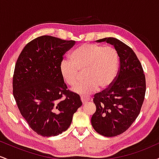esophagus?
Masks as SVG:
<instances>
[{"mask_svg":"<svg viewBox=\"0 0 159 159\" xmlns=\"http://www.w3.org/2000/svg\"><path fill=\"white\" fill-rule=\"evenodd\" d=\"M81 100L82 102L85 103V102H87L90 101V97H87V96H81Z\"/></svg>","mask_w":159,"mask_h":159,"instance_id":"1","label":"esophagus"}]
</instances>
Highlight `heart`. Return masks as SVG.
Here are the masks:
<instances>
[{"label":"heart","instance_id":"b5f03b06","mask_svg":"<svg viewBox=\"0 0 159 159\" xmlns=\"http://www.w3.org/2000/svg\"><path fill=\"white\" fill-rule=\"evenodd\" d=\"M71 60H63L61 72L66 83L73 87L79 81L81 72L85 80L76 86L78 93L94 92L98 87L105 90L114 83L119 69V54L112 46L86 43L72 54Z\"/></svg>","mask_w":159,"mask_h":159}]
</instances>
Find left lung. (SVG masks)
<instances>
[{"instance_id":"left-lung-1","label":"left lung","mask_w":159,"mask_h":159,"mask_svg":"<svg viewBox=\"0 0 159 159\" xmlns=\"http://www.w3.org/2000/svg\"><path fill=\"white\" fill-rule=\"evenodd\" d=\"M113 45L120 57V67L114 83L94 95L96 112L91 124L96 132L114 137L127 130L140 114L146 93L143 67L134 51L116 38L97 40Z\"/></svg>"}]
</instances>
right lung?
Returning a JSON list of instances; mask_svg holds the SVG:
<instances>
[{"instance_id":"right-lung-1","label":"right lung","mask_w":159,"mask_h":159,"mask_svg":"<svg viewBox=\"0 0 159 159\" xmlns=\"http://www.w3.org/2000/svg\"><path fill=\"white\" fill-rule=\"evenodd\" d=\"M75 43L52 36H39L25 45L16 61L13 96L29 126L43 137L67 130L82 105L79 95L67 90L60 69L63 55Z\"/></svg>"}]
</instances>
